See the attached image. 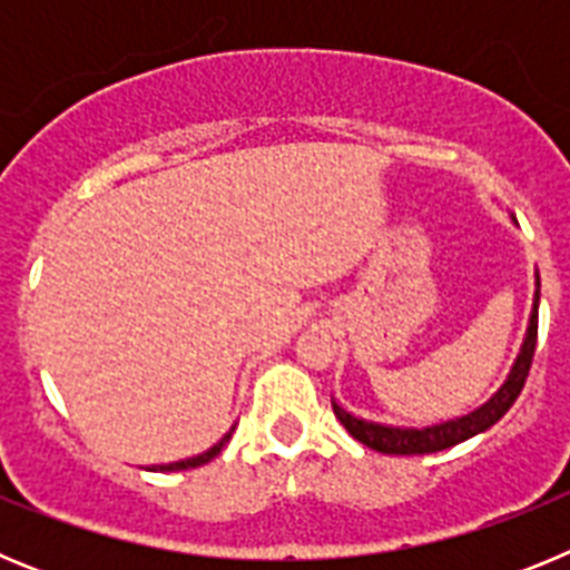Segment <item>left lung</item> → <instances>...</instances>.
<instances>
[{
  "mask_svg": "<svg viewBox=\"0 0 570 570\" xmlns=\"http://www.w3.org/2000/svg\"><path fill=\"white\" fill-rule=\"evenodd\" d=\"M511 223L517 225L513 216H511ZM537 314H540V271H533V305H531V316H528L525 336H522L520 354H517V360H513L505 382H502V385L491 394V400H485L480 407L468 411V414L454 416V420L434 422V425H422V428L387 425V422L362 420V416L351 414V411H345V407L331 396L336 420H340L342 425H345L347 434L354 436V440H360L362 445L374 448V451H380V454H396V456L436 454V451H445V448L460 445V442L482 434V431L497 425V422L508 414V407L517 402L522 385H525L528 367H531V360H533V347H537Z\"/></svg>",
  "mask_w": 570,
  "mask_h": 570,
  "instance_id": "8db88e82",
  "label": "left lung"
}]
</instances>
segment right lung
I'll return each instance as SVG.
<instances>
[{"label": "right lung", "instance_id": "obj_1", "mask_svg": "<svg viewBox=\"0 0 570 570\" xmlns=\"http://www.w3.org/2000/svg\"><path fill=\"white\" fill-rule=\"evenodd\" d=\"M234 428H236V425H230L228 434H225L223 440L216 442V445H210L208 451H203V454L188 456V460H179V462H168V465H150L148 471H188V468H199V465H205V462H210V460H214L216 454H219V451H223L225 442H228V440H230V434H234Z\"/></svg>", "mask_w": 570, "mask_h": 570}]
</instances>
